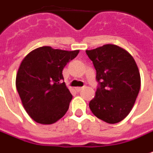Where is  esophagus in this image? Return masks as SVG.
<instances>
[{"mask_svg":"<svg viewBox=\"0 0 153 153\" xmlns=\"http://www.w3.org/2000/svg\"><path fill=\"white\" fill-rule=\"evenodd\" d=\"M82 89V87H76V92H80Z\"/></svg>","mask_w":153,"mask_h":153,"instance_id":"esophagus-1","label":"esophagus"}]
</instances>
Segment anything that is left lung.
Returning <instances> with one entry per match:
<instances>
[{"instance_id": "8db88e82", "label": "left lung", "mask_w": 153, "mask_h": 153, "mask_svg": "<svg viewBox=\"0 0 153 153\" xmlns=\"http://www.w3.org/2000/svg\"><path fill=\"white\" fill-rule=\"evenodd\" d=\"M86 53L93 61L100 84L89 108L107 123H119L129 114L138 96V66L132 55L117 45H104Z\"/></svg>"}]
</instances>
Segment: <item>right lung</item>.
<instances>
[{
	"mask_svg": "<svg viewBox=\"0 0 153 153\" xmlns=\"http://www.w3.org/2000/svg\"><path fill=\"white\" fill-rule=\"evenodd\" d=\"M78 53L45 46L29 53L21 62L16 88L24 108L36 123L52 124L66 113L72 95L62 82V71Z\"/></svg>",
	"mask_w": 153,
	"mask_h": 153,
	"instance_id": "add662e5",
	"label": "right lung"
}]
</instances>
